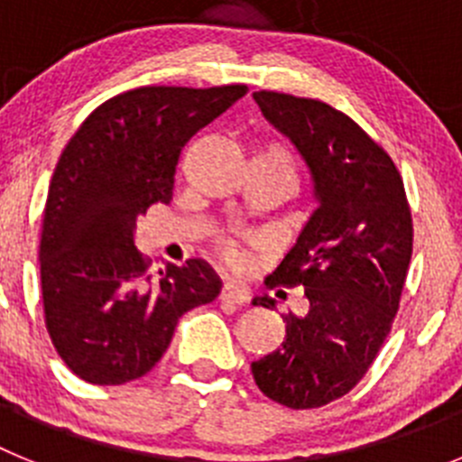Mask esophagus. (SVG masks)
<instances>
[{
	"label": "esophagus",
	"mask_w": 462,
	"mask_h": 462,
	"mask_svg": "<svg viewBox=\"0 0 462 462\" xmlns=\"http://www.w3.org/2000/svg\"><path fill=\"white\" fill-rule=\"evenodd\" d=\"M219 298H222L224 303H236V305H245L250 303V291L245 287H240V284H234V282H226L222 287V293H219Z\"/></svg>",
	"instance_id": "esophagus-1"
}]
</instances>
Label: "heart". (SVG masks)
<instances>
[{"mask_svg":"<svg viewBox=\"0 0 462 462\" xmlns=\"http://www.w3.org/2000/svg\"><path fill=\"white\" fill-rule=\"evenodd\" d=\"M256 162L266 166H275V169H282V171H289V173L296 175V171H293V164H291V157H289L287 150L282 148V145H277V143H268V145H263L259 157H256ZM222 256L226 261H231V263H238V261L243 259L238 247L231 243H222Z\"/></svg>","mask_w":462,"mask_h":462,"instance_id":"heart-1","label":"heart"}]
</instances>
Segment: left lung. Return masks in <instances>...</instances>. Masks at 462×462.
Here are the masks:
<instances>
[{
    "instance_id": "left-lung-1",
    "label": "left lung",
    "mask_w": 462,
    "mask_h": 462,
    "mask_svg": "<svg viewBox=\"0 0 462 462\" xmlns=\"http://www.w3.org/2000/svg\"><path fill=\"white\" fill-rule=\"evenodd\" d=\"M254 101L305 159L317 208L266 280L303 287L308 310L284 317L287 337L252 374L280 405L314 410L349 393L389 336L411 259V212L393 159L352 117L268 89Z\"/></svg>"
}]
</instances>
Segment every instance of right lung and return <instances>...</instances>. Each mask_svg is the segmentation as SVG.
<instances>
[{
    "mask_svg": "<svg viewBox=\"0 0 462 462\" xmlns=\"http://www.w3.org/2000/svg\"><path fill=\"white\" fill-rule=\"evenodd\" d=\"M245 94V85L129 89L67 143L43 210L41 291L52 345L85 382L117 386L150 373L182 314L222 291L201 259L166 263L152 280L134 231L152 203L171 201L187 141Z\"/></svg>",
    "mask_w": 462,
    "mask_h": 462,
    "instance_id": "obj_1",
    "label": "right lung"
}]
</instances>
